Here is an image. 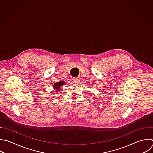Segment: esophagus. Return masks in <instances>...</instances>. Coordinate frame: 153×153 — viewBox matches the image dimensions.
Here are the masks:
<instances>
[{"mask_svg": "<svg viewBox=\"0 0 153 153\" xmlns=\"http://www.w3.org/2000/svg\"><path fill=\"white\" fill-rule=\"evenodd\" d=\"M80 78H75V79H74V83H75V84H79V82H80L79 81H80Z\"/></svg>", "mask_w": 153, "mask_h": 153, "instance_id": "obj_1", "label": "esophagus"}]
</instances>
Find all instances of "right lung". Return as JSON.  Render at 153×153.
Wrapping results in <instances>:
<instances>
[{
    "instance_id": "right-lung-1",
    "label": "right lung",
    "mask_w": 153,
    "mask_h": 153,
    "mask_svg": "<svg viewBox=\"0 0 153 153\" xmlns=\"http://www.w3.org/2000/svg\"><path fill=\"white\" fill-rule=\"evenodd\" d=\"M66 82L65 81H59L57 82H56L55 84H54V85H53L54 89L56 90V92H58L60 90V87L62 86H63Z\"/></svg>"
}]
</instances>
